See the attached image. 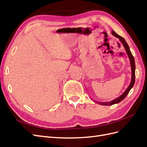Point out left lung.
I'll return each instance as SVG.
<instances>
[{
    "label": "left lung",
    "instance_id": "obj_1",
    "mask_svg": "<svg viewBox=\"0 0 147 147\" xmlns=\"http://www.w3.org/2000/svg\"><path fill=\"white\" fill-rule=\"evenodd\" d=\"M112 34H113V35H114L115 37H116L117 38H118L119 40L121 42V43H123V45L125 48V50L127 53V56L129 57V58L130 59V64H131V83L129 84V85L128 86L127 88L126 89V90L124 91L123 94L119 96L117 98L113 99L112 101H110V102H97L96 100H94L95 102L97 104H99L100 105H112L115 104H118L119 102H120L121 101H122L124 98H125L126 96L128 94L129 92L130 91V90H131V88L134 86V84L135 83V77H136V75H135V71H136V64H135V60H134V56H132V53L130 51V48L128 46L127 43H126V42L125 41V40H124V38H123L122 37L120 36V35H118L116 32H115V31L112 30Z\"/></svg>",
    "mask_w": 147,
    "mask_h": 147
}]
</instances>
